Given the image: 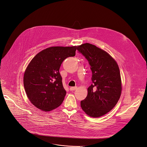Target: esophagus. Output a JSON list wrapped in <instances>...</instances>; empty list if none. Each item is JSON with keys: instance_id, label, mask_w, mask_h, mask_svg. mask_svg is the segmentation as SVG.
Listing matches in <instances>:
<instances>
[{"instance_id": "34e87169", "label": "esophagus", "mask_w": 147, "mask_h": 147, "mask_svg": "<svg viewBox=\"0 0 147 147\" xmlns=\"http://www.w3.org/2000/svg\"><path fill=\"white\" fill-rule=\"evenodd\" d=\"M77 88V86H75V87H71V88H70V91H74V90H76Z\"/></svg>"}]
</instances>
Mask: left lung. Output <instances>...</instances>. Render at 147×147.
I'll use <instances>...</instances> for the list:
<instances>
[{
  "label": "left lung",
  "mask_w": 147,
  "mask_h": 147,
  "mask_svg": "<svg viewBox=\"0 0 147 147\" xmlns=\"http://www.w3.org/2000/svg\"><path fill=\"white\" fill-rule=\"evenodd\" d=\"M88 59L92 71V84L86 98L81 101L84 111L91 117H102L117 105L121 92V81L117 62L106 51L89 43L77 48Z\"/></svg>",
  "instance_id": "left-lung-1"
}]
</instances>
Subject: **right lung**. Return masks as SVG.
Returning a JSON list of instances; mask_svg holds the SVG:
<instances>
[{
  "mask_svg": "<svg viewBox=\"0 0 147 147\" xmlns=\"http://www.w3.org/2000/svg\"><path fill=\"white\" fill-rule=\"evenodd\" d=\"M77 49V46L49 47L30 62L24 74V86L30 102L37 109L50 111L62 104L66 91L59 67L65 59L76 55Z\"/></svg>",
  "mask_w": 147,
  "mask_h": 147,
  "instance_id": "1",
  "label": "right lung"
}]
</instances>
